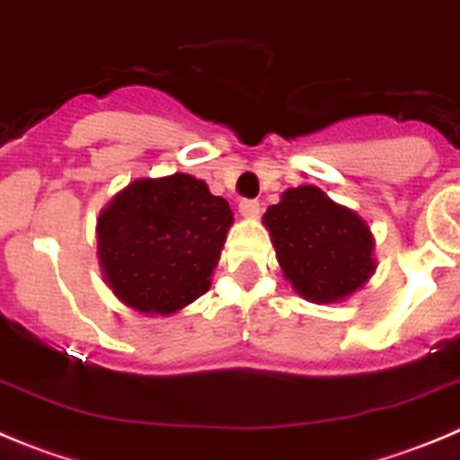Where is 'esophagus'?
<instances>
[{"label":"esophagus","mask_w":460,"mask_h":460,"mask_svg":"<svg viewBox=\"0 0 460 460\" xmlns=\"http://www.w3.org/2000/svg\"><path fill=\"white\" fill-rule=\"evenodd\" d=\"M238 210L243 217H247V220H254V217H259V213H261V204L254 199H245V201H240Z\"/></svg>","instance_id":"obj_1"}]
</instances>
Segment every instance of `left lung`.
<instances>
[{
    "label": "left lung",
    "mask_w": 460,
    "mask_h": 460,
    "mask_svg": "<svg viewBox=\"0 0 460 460\" xmlns=\"http://www.w3.org/2000/svg\"><path fill=\"white\" fill-rule=\"evenodd\" d=\"M293 291L316 305L346 300L376 272L374 234L316 185L288 188L263 215Z\"/></svg>",
    "instance_id": "1"
}]
</instances>
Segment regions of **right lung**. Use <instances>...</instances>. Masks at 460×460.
<instances>
[{
    "mask_svg": "<svg viewBox=\"0 0 460 460\" xmlns=\"http://www.w3.org/2000/svg\"><path fill=\"white\" fill-rule=\"evenodd\" d=\"M231 225L226 199L190 173L132 181L98 217L102 279L135 312H181L210 288Z\"/></svg>",
    "mask_w": 460,
    "mask_h": 460,
    "instance_id": "add662e5",
    "label": "right lung"
}]
</instances>
